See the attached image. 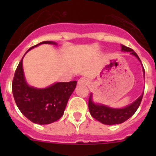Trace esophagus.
Listing matches in <instances>:
<instances>
[{"mask_svg":"<svg viewBox=\"0 0 156 156\" xmlns=\"http://www.w3.org/2000/svg\"><path fill=\"white\" fill-rule=\"evenodd\" d=\"M78 83L79 85H83V86H87L90 83V81L89 79L87 78H81L78 79Z\"/></svg>","mask_w":156,"mask_h":156,"instance_id":"esophagus-1","label":"esophagus"}]
</instances>
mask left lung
Wrapping results in <instances>:
<instances>
[{"instance_id":"left-lung-1","label":"left lung","mask_w":156,"mask_h":156,"mask_svg":"<svg viewBox=\"0 0 156 156\" xmlns=\"http://www.w3.org/2000/svg\"><path fill=\"white\" fill-rule=\"evenodd\" d=\"M121 50L123 52H129L132 55L135 56L141 62L138 56L130 48L126 47L125 45H121ZM143 74L145 77V70L143 69ZM143 94L136 100L133 104L124 108H112L102 104H96L92 101V95H90L88 101V108L90 115L97 121H100L104 125H116L121 124L130 118L133 114L135 113L137 109L140 105L141 101L143 100Z\"/></svg>"}]
</instances>
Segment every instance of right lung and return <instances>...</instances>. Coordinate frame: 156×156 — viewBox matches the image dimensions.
I'll return each instance as SVG.
<instances>
[{
    "label": "right lung",
    "mask_w": 156,
    "mask_h": 156,
    "mask_svg": "<svg viewBox=\"0 0 156 156\" xmlns=\"http://www.w3.org/2000/svg\"><path fill=\"white\" fill-rule=\"evenodd\" d=\"M42 44H56L52 41H44L29 50ZM76 84L77 81H72L56 83L44 89L30 87L24 78L22 59L14 73L12 91L18 109L28 120L39 125H48L63 116L66 104L75 89Z\"/></svg>",
    "instance_id": "right-lung-1"
}]
</instances>
